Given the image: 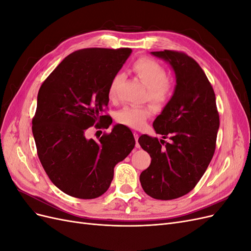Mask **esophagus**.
I'll use <instances>...</instances> for the list:
<instances>
[{
	"label": "esophagus",
	"mask_w": 251,
	"mask_h": 251,
	"mask_svg": "<svg viewBox=\"0 0 251 251\" xmlns=\"http://www.w3.org/2000/svg\"><path fill=\"white\" fill-rule=\"evenodd\" d=\"M134 137H135V140H136V148H139V143H138L139 135H138V133H134Z\"/></svg>",
	"instance_id": "34e87169"
}]
</instances>
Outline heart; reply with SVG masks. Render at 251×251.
<instances>
[{"label": "heart", "mask_w": 251, "mask_h": 251, "mask_svg": "<svg viewBox=\"0 0 251 251\" xmlns=\"http://www.w3.org/2000/svg\"><path fill=\"white\" fill-rule=\"evenodd\" d=\"M133 71L137 75L148 89L149 100L156 105H163L170 100L172 94V85L166 79L164 68L154 59L142 57L133 64ZM124 76L121 74L114 75L108 88L110 100H115L119 85ZM153 110L150 107H125L116 115L119 124L132 128H141L146 125L148 118Z\"/></svg>", "instance_id": "obj_1"}]
</instances>
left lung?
<instances>
[{
    "label": "left lung",
    "mask_w": 251,
    "mask_h": 251,
    "mask_svg": "<svg viewBox=\"0 0 251 251\" xmlns=\"http://www.w3.org/2000/svg\"><path fill=\"white\" fill-rule=\"evenodd\" d=\"M151 54L171 66L176 86L153 124L162 139L149 135L138 139L151 158L139 179L151 198L173 200L191 192L206 171L215 153L220 120L214 89L195 59L171 50ZM168 137L169 141L164 142Z\"/></svg>",
    "instance_id": "left-lung-1"
}]
</instances>
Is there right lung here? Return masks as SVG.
I'll list each match as a JSON object with an SVG mask.
<instances>
[{
    "label": "right lung",
    "mask_w": 251,
    "mask_h": 251,
    "mask_svg": "<svg viewBox=\"0 0 251 251\" xmlns=\"http://www.w3.org/2000/svg\"><path fill=\"white\" fill-rule=\"evenodd\" d=\"M132 49L90 48L65 57L37 94L32 133L37 155L52 183L65 194L94 199L108 191L114 168L135 147L133 133L115 125L109 135L88 139V127H109L104 108L114 75Z\"/></svg>",
    "instance_id": "obj_1"
}]
</instances>
